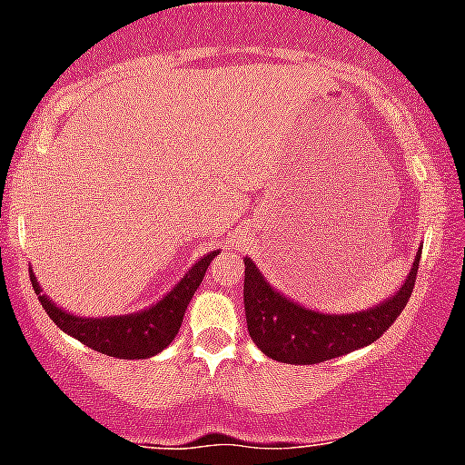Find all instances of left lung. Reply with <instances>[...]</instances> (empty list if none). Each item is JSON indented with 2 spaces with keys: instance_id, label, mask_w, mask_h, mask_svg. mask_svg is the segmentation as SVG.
Here are the masks:
<instances>
[{
  "instance_id": "obj_1",
  "label": "left lung",
  "mask_w": 465,
  "mask_h": 465,
  "mask_svg": "<svg viewBox=\"0 0 465 465\" xmlns=\"http://www.w3.org/2000/svg\"><path fill=\"white\" fill-rule=\"evenodd\" d=\"M420 251L392 296L355 314H324L296 303L266 282L251 257H244V314L251 340L262 353L282 363H321L372 344L392 327L410 301Z\"/></svg>"
}]
</instances>
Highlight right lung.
Returning a JSON list of instances; mask_svg holds the SVG:
<instances>
[{"instance_id":"add662e5","label":"right lung","mask_w":465,"mask_h":465,"mask_svg":"<svg viewBox=\"0 0 465 465\" xmlns=\"http://www.w3.org/2000/svg\"><path fill=\"white\" fill-rule=\"evenodd\" d=\"M216 255L218 251H210L208 255L201 257L158 303L125 316H75L55 305L47 294H43V288L38 286V279L32 271L30 279L38 301H41L49 318L58 324L60 331L80 340L82 344L97 351V353L119 357V360H147V357L158 355L175 340L190 299L197 292L210 262Z\"/></svg>"}]
</instances>
